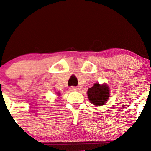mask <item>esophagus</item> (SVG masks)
<instances>
[{
  "instance_id": "1",
  "label": "esophagus",
  "mask_w": 151,
  "mask_h": 151,
  "mask_svg": "<svg viewBox=\"0 0 151 151\" xmlns=\"http://www.w3.org/2000/svg\"><path fill=\"white\" fill-rule=\"evenodd\" d=\"M69 90L71 91H76L77 90V87H75V86H71L69 88Z\"/></svg>"
}]
</instances>
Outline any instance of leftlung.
<instances>
[{
	"instance_id": "1",
	"label": "left lung",
	"mask_w": 151,
	"mask_h": 151,
	"mask_svg": "<svg viewBox=\"0 0 151 151\" xmlns=\"http://www.w3.org/2000/svg\"><path fill=\"white\" fill-rule=\"evenodd\" d=\"M88 96L90 101L96 106H101L108 100L109 96V87L106 85H100L96 83L88 91Z\"/></svg>"
}]
</instances>
